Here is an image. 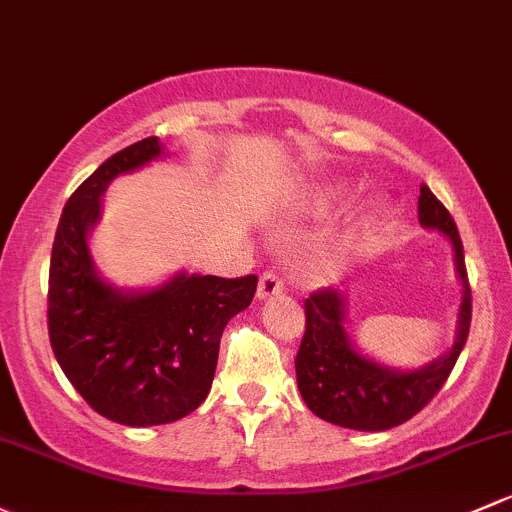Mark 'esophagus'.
Wrapping results in <instances>:
<instances>
[{"label":"esophagus","instance_id":"obj_1","mask_svg":"<svg viewBox=\"0 0 512 512\" xmlns=\"http://www.w3.org/2000/svg\"><path fill=\"white\" fill-rule=\"evenodd\" d=\"M284 292V279L279 277L277 272H262L260 284H257V297L260 299H270L274 294Z\"/></svg>","mask_w":512,"mask_h":512}]
</instances>
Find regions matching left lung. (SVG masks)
Returning a JSON list of instances; mask_svg holds the SVG:
<instances>
[{
  "label": "left lung",
  "instance_id": "left-lung-1",
  "mask_svg": "<svg viewBox=\"0 0 512 512\" xmlns=\"http://www.w3.org/2000/svg\"><path fill=\"white\" fill-rule=\"evenodd\" d=\"M419 223L449 235L456 255V272L464 282L459 331L451 351L414 373H395L353 351L343 328V299L336 289H319L304 301V338L299 343L297 383L306 407L316 417L358 432H385L400 427L429 405L454 370L471 328V284L464 262V245L454 218L444 203L419 188Z\"/></svg>",
  "mask_w": 512,
  "mask_h": 512
}]
</instances>
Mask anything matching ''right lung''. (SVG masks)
<instances>
[{"label": "right lung", "mask_w": 512, "mask_h": 512, "mask_svg": "<svg viewBox=\"0 0 512 512\" xmlns=\"http://www.w3.org/2000/svg\"><path fill=\"white\" fill-rule=\"evenodd\" d=\"M157 137L112 154L63 208L48 270V338L58 365L85 402L127 427L176 422L211 390L223 328L250 306L247 277L179 274L147 294H120L95 274L88 230L117 174L157 159Z\"/></svg>", "instance_id": "1"}]
</instances>
